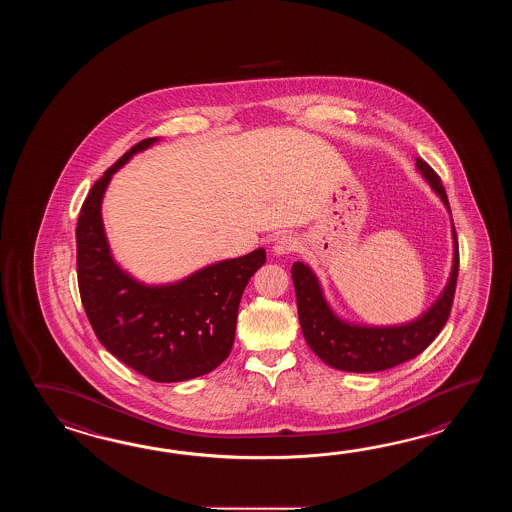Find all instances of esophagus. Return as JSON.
<instances>
[{"label": "esophagus", "instance_id": "34e87169", "mask_svg": "<svg viewBox=\"0 0 512 512\" xmlns=\"http://www.w3.org/2000/svg\"><path fill=\"white\" fill-rule=\"evenodd\" d=\"M298 247H300V243L293 236H280L278 240L274 241L272 251H274V254H278V256H283V254H291V252L298 251Z\"/></svg>", "mask_w": 512, "mask_h": 512}]
</instances>
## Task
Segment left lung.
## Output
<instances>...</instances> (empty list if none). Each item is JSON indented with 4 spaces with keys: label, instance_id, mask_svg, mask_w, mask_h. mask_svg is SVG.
Segmentation results:
<instances>
[{
    "label": "left lung",
    "instance_id": "1",
    "mask_svg": "<svg viewBox=\"0 0 512 512\" xmlns=\"http://www.w3.org/2000/svg\"><path fill=\"white\" fill-rule=\"evenodd\" d=\"M417 170L425 175L437 196L450 212L445 186L439 175L423 159H417ZM452 216V214H450ZM454 238V263L446 283L445 291L435 304L410 324L390 327L355 326L340 320L320 289V283L302 261H296L291 269L293 274L298 318L309 348L315 351L327 366L335 370L353 373H371L393 368L406 360L415 359L434 340L450 316L454 293H456L457 272H459V245L456 227L452 223Z\"/></svg>",
    "mask_w": 512,
    "mask_h": 512
}]
</instances>
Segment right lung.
Returning a JSON list of instances; mask_svg holds the SVG:
<instances>
[{"label": "right lung", "mask_w": 512, "mask_h": 512, "mask_svg": "<svg viewBox=\"0 0 512 512\" xmlns=\"http://www.w3.org/2000/svg\"><path fill=\"white\" fill-rule=\"evenodd\" d=\"M155 141L135 144L89 190L78 214V289L89 324L111 355L152 381L181 382L229 357L241 294L265 263V251L219 261L168 285H144L122 271L104 234L102 197L111 175Z\"/></svg>", "instance_id": "1"}]
</instances>
